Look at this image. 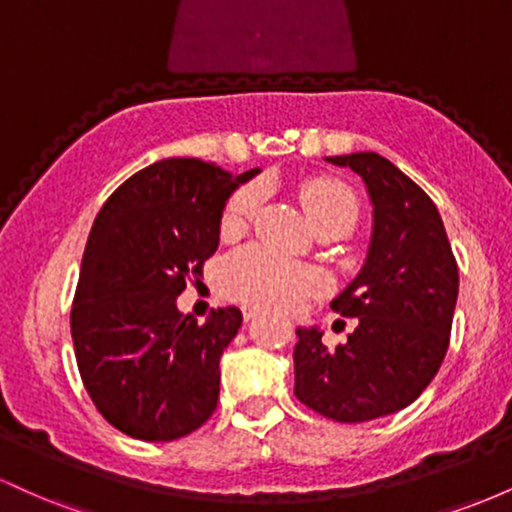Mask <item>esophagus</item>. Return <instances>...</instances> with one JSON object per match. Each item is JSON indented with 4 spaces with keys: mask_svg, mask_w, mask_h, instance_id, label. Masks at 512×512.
I'll return each mask as SVG.
<instances>
[{
    "mask_svg": "<svg viewBox=\"0 0 512 512\" xmlns=\"http://www.w3.org/2000/svg\"><path fill=\"white\" fill-rule=\"evenodd\" d=\"M257 315H262L260 308H252V305H245V308H243V317H245V320H255Z\"/></svg>",
    "mask_w": 512,
    "mask_h": 512,
    "instance_id": "34e87169",
    "label": "esophagus"
}]
</instances>
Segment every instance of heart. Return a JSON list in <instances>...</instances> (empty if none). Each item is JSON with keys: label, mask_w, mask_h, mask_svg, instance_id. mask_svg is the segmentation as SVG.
<instances>
[{"label": "heart", "mask_w": 512, "mask_h": 512, "mask_svg": "<svg viewBox=\"0 0 512 512\" xmlns=\"http://www.w3.org/2000/svg\"><path fill=\"white\" fill-rule=\"evenodd\" d=\"M301 204L313 226L346 221L354 226L356 199L351 190L332 178H310L298 190ZM260 204L257 187H243L228 199L221 216L223 236H238L248 226ZM221 286L233 301L262 305V308H293L310 293L325 289V276L308 264L286 260L272 250L252 245L233 252L221 269Z\"/></svg>", "instance_id": "obj_1"}]
</instances>
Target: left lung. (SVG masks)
<instances>
[{
  "label": "left lung",
  "mask_w": 512,
  "mask_h": 512,
  "mask_svg": "<svg viewBox=\"0 0 512 512\" xmlns=\"http://www.w3.org/2000/svg\"><path fill=\"white\" fill-rule=\"evenodd\" d=\"M325 161L363 180L373 231L361 272L332 301L358 327L337 349L317 327H298L293 392L327 419L361 424L409 407L436 378L460 276L436 204L395 163L375 151Z\"/></svg>",
  "instance_id": "1"
}]
</instances>
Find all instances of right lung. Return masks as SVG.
<instances>
[{
  "label": "right lung",
  "instance_id": "1",
  "mask_svg": "<svg viewBox=\"0 0 512 512\" xmlns=\"http://www.w3.org/2000/svg\"><path fill=\"white\" fill-rule=\"evenodd\" d=\"M257 173L163 158L122 182L93 221L72 339L93 404L127 436L175 440L214 414L221 354L243 313L219 308L197 325L178 296L219 248L228 197Z\"/></svg>",
  "mask_w": 512,
  "mask_h": 512
}]
</instances>
